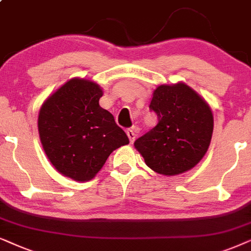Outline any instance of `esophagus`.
<instances>
[{
	"mask_svg": "<svg viewBox=\"0 0 251 251\" xmlns=\"http://www.w3.org/2000/svg\"><path fill=\"white\" fill-rule=\"evenodd\" d=\"M126 134H127V136H128V139H129V142L131 143H133L134 142V140H135V132H134V129H127V131H126Z\"/></svg>",
	"mask_w": 251,
	"mask_h": 251,
	"instance_id": "obj_1",
	"label": "esophagus"
}]
</instances>
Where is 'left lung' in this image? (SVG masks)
I'll use <instances>...</instances> for the list:
<instances>
[{
	"label": "left lung",
	"mask_w": 251,
	"mask_h": 251,
	"mask_svg": "<svg viewBox=\"0 0 251 251\" xmlns=\"http://www.w3.org/2000/svg\"><path fill=\"white\" fill-rule=\"evenodd\" d=\"M149 108L158 123L134 142L146 164L164 176L193 169L211 141L213 116L208 103L186 83L178 82L157 87Z\"/></svg>",
	"instance_id": "left-lung-1"
}]
</instances>
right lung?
Here are the masks:
<instances>
[{
    "label": "right lung",
    "instance_id": "right-lung-1",
    "mask_svg": "<svg viewBox=\"0 0 251 251\" xmlns=\"http://www.w3.org/2000/svg\"><path fill=\"white\" fill-rule=\"evenodd\" d=\"M102 95L96 82L73 78L40 109L43 150L59 173L75 181L94 178L113 150L129 143L111 113L100 106Z\"/></svg>",
    "mask_w": 251,
    "mask_h": 251
}]
</instances>
